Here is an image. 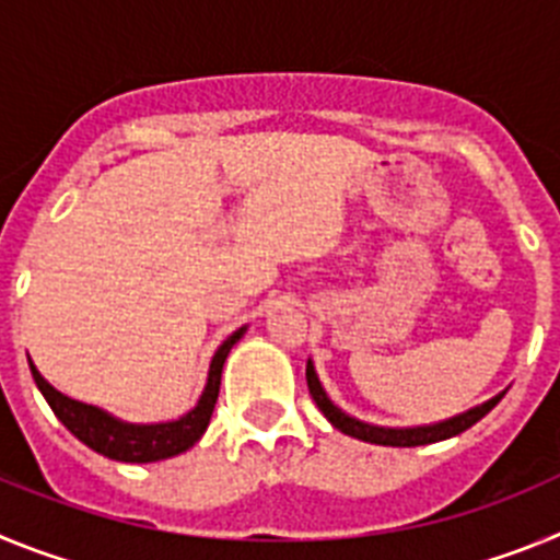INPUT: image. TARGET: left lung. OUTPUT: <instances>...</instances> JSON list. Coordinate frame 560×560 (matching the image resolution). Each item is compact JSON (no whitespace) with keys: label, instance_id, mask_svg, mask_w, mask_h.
Wrapping results in <instances>:
<instances>
[{"label":"left lung","instance_id":"8db88e82","mask_svg":"<svg viewBox=\"0 0 560 560\" xmlns=\"http://www.w3.org/2000/svg\"><path fill=\"white\" fill-rule=\"evenodd\" d=\"M305 378H308V393L314 398V404L319 407V412L334 423L339 432L350 434L355 440H364V443H375V446H398V448H412V446H429V443H438V440H448L454 434H463L465 429H471L477 420H482L485 415L491 412L497 407L499 400L504 398L497 395L491 398L488 404L482 407H474L468 409L465 415H457L452 420H443V423H434V427H418V429H384V427H370V423H361V420L350 418V415L341 412L339 407H334V400L325 395L323 384L316 378L314 373V364L308 361V368H305Z\"/></svg>","mask_w":560,"mask_h":560}]
</instances>
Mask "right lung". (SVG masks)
I'll use <instances>...</instances> for the list:
<instances>
[{
  "label": "right lung",
  "mask_w": 560,
  "mask_h": 560,
  "mask_svg": "<svg viewBox=\"0 0 560 560\" xmlns=\"http://www.w3.org/2000/svg\"><path fill=\"white\" fill-rule=\"evenodd\" d=\"M246 328L235 330L230 339L219 348V353L212 355L210 364V378H207V387L201 400L196 404L192 412H187L185 418L171 420V423H153V427H133V423H120L114 420L112 415L101 412L97 407H86L81 400H72L67 395H61L58 389H52L47 381L38 375V370L33 368L30 361V373L36 387L42 389V395L47 398L49 409L56 412V418L61 420L69 432L75 434L81 443H86L92 452L103 454L108 459H120V463H156V459L173 457V454H182L199 443L201 434L207 432L212 418V409H215V400H219L221 389V370H224V361L230 355L232 345H235Z\"/></svg>",
  "instance_id": "obj_1"
}]
</instances>
